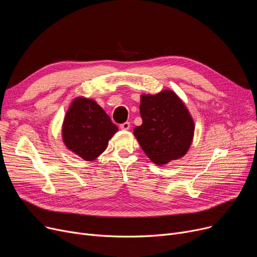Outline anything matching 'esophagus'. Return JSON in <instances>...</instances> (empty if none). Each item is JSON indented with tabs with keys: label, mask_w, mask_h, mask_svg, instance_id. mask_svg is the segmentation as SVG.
I'll list each match as a JSON object with an SVG mask.
<instances>
[{
	"label": "esophagus",
	"mask_w": 257,
	"mask_h": 257,
	"mask_svg": "<svg viewBox=\"0 0 257 257\" xmlns=\"http://www.w3.org/2000/svg\"><path fill=\"white\" fill-rule=\"evenodd\" d=\"M119 128H120L121 130H129V129H130V123H129V121H126V123L120 124V125H119Z\"/></svg>",
	"instance_id": "1"
}]
</instances>
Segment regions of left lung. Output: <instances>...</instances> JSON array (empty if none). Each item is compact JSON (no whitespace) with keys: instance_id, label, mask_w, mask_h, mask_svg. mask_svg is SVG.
<instances>
[{"instance_id":"1","label":"left lung","mask_w":257,"mask_h":257,"mask_svg":"<svg viewBox=\"0 0 257 257\" xmlns=\"http://www.w3.org/2000/svg\"><path fill=\"white\" fill-rule=\"evenodd\" d=\"M140 109L143 124L133 133L152 163L165 166L183 157L193 143L195 121L176 92L143 93Z\"/></svg>"}]
</instances>
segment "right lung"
Returning a JSON list of instances; mask_svg holds the SVG:
<instances>
[{"label": "right lung", "instance_id": "add662e5", "mask_svg": "<svg viewBox=\"0 0 257 257\" xmlns=\"http://www.w3.org/2000/svg\"><path fill=\"white\" fill-rule=\"evenodd\" d=\"M118 128L97 102L85 97L75 98L62 123L65 147L86 161L96 160L106 149Z\"/></svg>", "mask_w": 257, "mask_h": 257}]
</instances>
